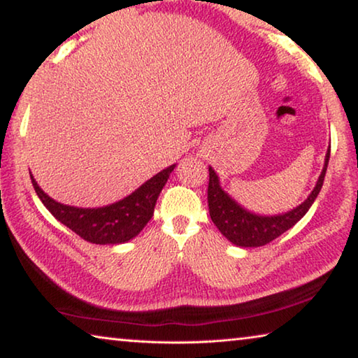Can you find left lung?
<instances>
[{"label": "left lung", "mask_w": 358, "mask_h": 358, "mask_svg": "<svg viewBox=\"0 0 358 358\" xmlns=\"http://www.w3.org/2000/svg\"><path fill=\"white\" fill-rule=\"evenodd\" d=\"M329 159L330 147L325 153L322 172H320L316 186L313 187L310 196L295 208L278 215H259L245 208L227 191H224L215 169L208 166V208L211 221L215 222V226L220 229V232L230 243L238 248H257L270 243L271 240L278 238L286 230L294 227L311 208L320 192V187L324 185Z\"/></svg>", "instance_id": "8db88e82"}]
</instances>
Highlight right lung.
Here are the masks:
<instances>
[{"label": "right lung", "mask_w": 358, "mask_h": 358, "mask_svg": "<svg viewBox=\"0 0 358 358\" xmlns=\"http://www.w3.org/2000/svg\"><path fill=\"white\" fill-rule=\"evenodd\" d=\"M175 166L177 164L169 166L164 171L153 175L121 201L96 208L72 207V205L57 202L41 189L31 172H29V177L41 202L59 222L90 243L113 246L137 237L147 226L153 216L157 197Z\"/></svg>", "instance_id": "1"}]
</instances>
